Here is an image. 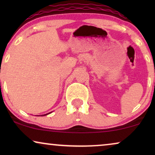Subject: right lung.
I'll return each instance as SVG.
<instances>
[{
	"instance_id": "obj_1",
	"label": "right lung",
	"mask_w": 155,
	"mask_h": 155,
	"mask_svg": "<svg viewBox=\"0 0 155 155\" xmlns=\"http://www.w3.org/2000/svg\"><path fill=\"white\" fill-rule=\"evenodd\" d=\"M51 112H50V113H48V114H44V115H41V116H46V115H48V114H51Z\"/></svg>"
}]
</instances>
